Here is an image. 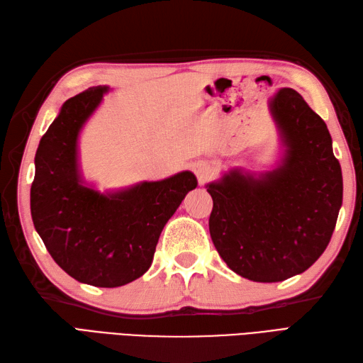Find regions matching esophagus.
I'll use <instances>...</instances> for the list:
<instances>
[{"label":"esophagus","instance_id":"34e87169","mask_svg":"<svg viewBox=\"0 0 363 363\" xmlns=\"http://www.w3.org/2000/svg\"><path fill=\"white\" fill-rule=\"evenodd\" d=\"M196 174H197V177H199L200 180L206 179V177L211 174V166L206 164V163H199L196 166Z\"/></svg>","mask_w":363,"mask_h":363}]
</instances>
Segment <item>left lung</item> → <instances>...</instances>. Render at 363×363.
<instances>
[{"label": "left lung", "instance_id": "obj_1", "mask_svg": "<svg viewBox=\"0 0 363 363\" xmlns=\"http://www.w3.org/2000/svg\"><path fill=\"white\" fill-rule=\"evenodd\" d=\"M285 154L276 169H231L206 184L214 206L209 233L220 257L252 281L302 274L328 246L343 182L325 121L302 95L284 87L269 101Z\"/></svg>", "mask_w": 363, "mask_h": 363}]
</instances>
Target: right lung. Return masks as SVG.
Here are the masks:
<instances>
[{"instance_id":"obj_1","label":"right lung","mask_w":363,"mask_h":363,"mask_svg":"<svg viewBox=\"0 0 363 363\" xmlns=\"http://www.w3.org/2000/svg\"><path fill=\"white\" fill-rule=\"evenodd\" d=\"M106 92V86L89 87L61 106L35 154L30 212L61 269L82 284L117 288L151 267L164 225L197 188V179L183 171L117 192L86 186L78 166V135Z\"/></svg>"}]
</instances>
